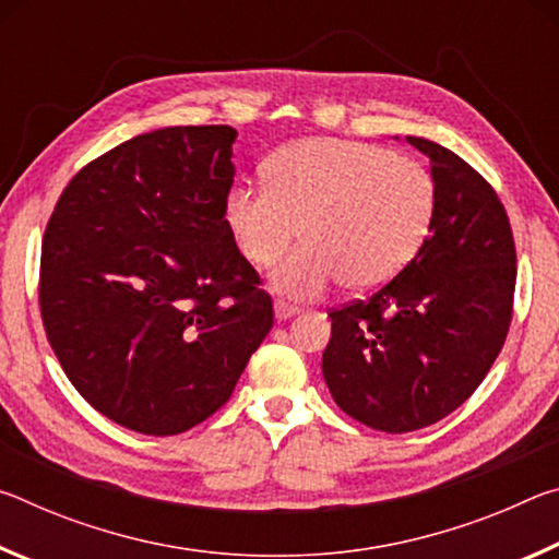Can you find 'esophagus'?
Segmentation results:
<instances>
[{"instance_id": "esophagus-1", "label": "esophagus", "mask_w": 559, "mask_h": 559, "mask_svg": "<svg viewBox=\"0 0 559 559\" xmlns=\"http://www.w3.org/2000/svg\"><path fill=\"white\" fill-rule=\"evenodd\" d=\"M273 313H276V318L278 320H286V318H290V316H296L298 313V308L296 306H290V302H286V300H276L273 302Z\"/></svg>"}]
</instances>
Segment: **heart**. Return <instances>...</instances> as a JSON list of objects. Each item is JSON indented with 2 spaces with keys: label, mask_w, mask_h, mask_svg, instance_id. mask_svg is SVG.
Returning a JSON list of instances; mask_svg holds the SVG:
<instances>
[{
  "label": "heart",
  "mask_w": 559,
  "mask_h": 559,
  "mask_svg": "<svg viewBox=\"0 0 559 559\" xmlns=\"http://www.w3.org/2000/svg\"><path fill=\"white\" fill-rule=\"evenodd\" d=\"M437 182L427 167L355 140L313 138L271 159L269 185H236L226 224L251 266L276 261L298 226L302 246L271 273L290 300L323 296L340 278L372 290L404 271L431 231Z\"/></svg>",
  "instance_id": "b5f03b06"
}]
</instances>
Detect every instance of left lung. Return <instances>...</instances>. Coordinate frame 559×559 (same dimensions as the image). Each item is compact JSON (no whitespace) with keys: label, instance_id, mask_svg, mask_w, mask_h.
I'll return each mask as SVG.
<instances>
[{"label":"left lung","instance_id":"8db88e82","mask_svg":"<svg viewBox=\"0 0 559 559\" xmlns=\"http://www.w3.org/2000/svg\"><path fill=\"white\" fill-rule=\"evenodd\" d=\"M437 214L419 253L365 300L330 310L323 377L365 427L406 433L437 424L484 382L508 337L515 241L496 189L424 138Z\"/></svg>","mask_w":559,"mask_h":559}]
</instances>
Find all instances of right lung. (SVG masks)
Segmentation results:
<instances>
[{
  "label": "right lung",
  "instance_id": "1",
  "mask_svg": "<svg viewBox=\"0 0 559 559\" xmlns=\"http://www.w3.org/2000/svg\"><path fill=\"white\" fill-rule=\"evenodd\" d=\"M234 140L229 126L132 138L81 167L46 224L51 349L93 409L147 437L210 419L273 325L224 216Z\"/></svg>",
  "mask_w": 559,
  "mask_h": 559
}]
</instances>
